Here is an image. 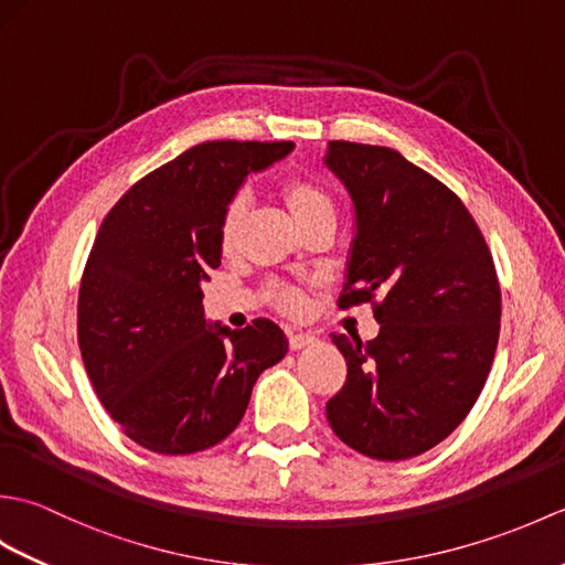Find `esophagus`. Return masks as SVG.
<instances>
[{
  "instance_id": "1",
  "label": "esophagus",
  "mask_w": 565,
  "mask_h": 565,
  "mask_svg": "<svg viewBox=\"0 0 565 565\" xmlns=\"http://www.w3.org/2000/svg\"><path fill=\"white\" fill-rule=\"evenodd\" d=\"M316 342H318V338H316V334H310V332H291L289 334V347L294 352L306 350V347H313Z\"/></svg>"
}]
</instances>
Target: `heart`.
Returning a JSON list of instances; mask_svg holds the SVG:
<instances>
[{"mask_svg":"<svg viewBox=\"0 0 565 565\" xmlns=\"http://www.w3.org/2000/svg\"><path fill=\"white\" fill-rule=\"evenodd\" d=\"M279 199L286 206V211H289L298 231H303L306 225L316 223L320 218H334L332 196L328 194L326 186H320L318 182H313V179H306V177L284 179L279 184ZM243 221H245L243 199H235L227 203L221 221V249L225 255H231V252L237 247ZM269 298L271 303L286 316H301L306 308V294L289 284L269 286Z\"/></svg>","mask_w":565,"mask_h":565,"instance_id":"obj_1","label":"heart"}]
</instances>
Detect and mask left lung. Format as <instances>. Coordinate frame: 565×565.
<instances>
[{"instance_id":"obj_1","label":"left lung","mask_w":565,"mask_h":565,"mask_svg":"<svg viewBox=\"0 0 565 565\" xmlns=\"http://www.w3.org/2000/svg\"><path fill=\"white\" fill-rule=\"evenodd\" d=\"M326 164L356 223L340 308L371 303L381 326L371 342L332 334L347 381L328 423L354 451L403 461L447 439L486 386L500 334L495 264L461 199L401 152L332 140Z\"/></svg>"}]
</instances>
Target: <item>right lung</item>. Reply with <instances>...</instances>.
<instances>
[{
    "label": "right lung",
    "mask_w": 565,
    "mask_h": 565,
    "mask_svg": "<svg viewBox=\"0 0 565 565\" xmlns=\"http://www.w3.org/2000/svg\"><path fill=\"white\" fill-rule=\"evenodd\" d=\"M294 142L211 140L118 199L82 274L77 340L94 391L124 435L154 454H194L243 419L252 386L289 340L257 318L206 322L201 284L221 267V221L249 172Z\"/></svg>",
    "instance_id": "obj_1"
}]
</instances>
